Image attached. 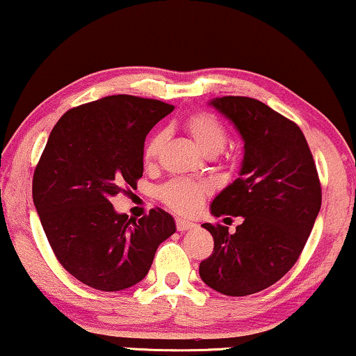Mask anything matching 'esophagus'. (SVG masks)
<instances>
[{"mask_svg": "<svg viewBox=\"0 0 356 356\" xmlns=\"http://www.w3.org/2000/svg\"><path fill=\"white\" fill-rule=\"evenodd\" d=\"M193 227H196V225L195 222H191V221H188V219H181V218H178L177 219V229L178 231H188V229H193Z\"/></svg>", "mask_w": 356, "mask_h": 356, "instance_id": "esophagus-1", "label": "esophagus"}]
</instances>
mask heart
I'll list each match as a JSON object with an SVG mask.
<instances>
[{"instance_id": "1", "label": "heart", "mask_w": 356, "mask_h": 356, "mask_svg": "<svg viewBox=\"0 0 356 356\" xmlns=\"http://www.w3.org/2000/svg\"><path fill=\"white\" fill-rule=\"evenodd\" d=\"M185 130L204 155H218L226 147L227 138H229L226 127L209 112L191 113L185 120ZM165 138V131L152 135V138L145 145V163H155L163 148ZM206 195H208V186L204 183L186 178L173 179L160 190L161 201L179 214H193L198 211Z\"/></svg>"}]
</instances>
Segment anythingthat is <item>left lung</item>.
I'll return each instance as SVG.
<instances>
[{
    "label": "left lung",
    "mask_w": 356,
    "mask_h": 356,
    "mask_svg": "<svg viewBox=\"0 0 356 356\" xmlns=\"http://www.w3.org/2000/svg\"><path fill=\"white\" fill-rule=\"evenodd\" d=\"M209 105L244 142L239 178L213 200L211 214L243 216V222L234 234L222 225H201L211 232L214 251L200 264V275L219 293L251 296L297 262L318 216L322 188L297 124L256 99L227 95Z\"/></svg>",
    "instance_id": "8db88e82"
}]
</instances>
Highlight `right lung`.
<instances>
[{
  "instance_id": "1",
  "label": "right lung",
  "mask_w": 356,
  "mask_h": 356,
  "mask_svg": "<svg viewBox=\"0 0 356 356\" xmlns=\"http://www.w3.org/2000/svg\"><path fill=\"white\" fill-rule=\"evenodd\" d=\"M173 105L108 95L79 105L52 129L33 178V201L57 261L82 284L124 291L150 270L175 219L152 209L140 219L118 214L112 196L137 186L143 145Z\"/></svg>"
}]
</instances>
